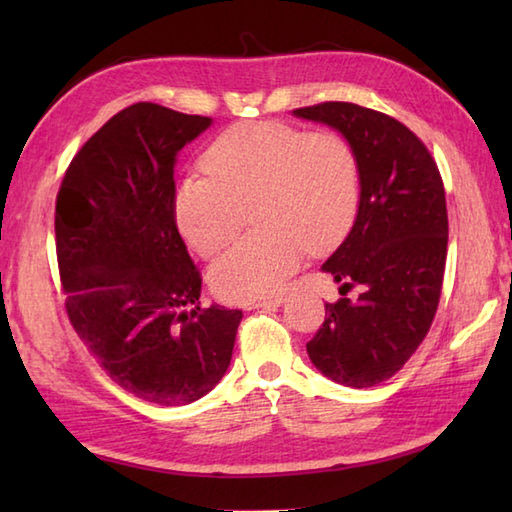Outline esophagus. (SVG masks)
<instances>
[{
  "mask_svg": "<svg viewBox=\"0 0 512 512\" xmlns=\"http://www.w3.org/2000/svg\"><path fill=\"white\" fill-rule=\"evenodd\" d=\"M281 303H284V297H270L264 301H257V303H250V308L259 310V308H279Z\"/></svg>",
  "mask_w": 512,
  "mask_h": 512,
  "instance_id": "34e87169",
  "label": "esophagus"
}]
</instances>
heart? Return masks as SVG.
Returning <instances> with one entry per match:
<instances>
[{
    "label": "heart",
    "mask_w": 512,
    "mask_h": 512,
    "mask_svg": "<svg viewBox=\"0 0 512 512\" xmlns=\"http://www.w3.org/2000/svg\"><path fill=\"white\" fill-rule=\"evenodd\" d=\"M209 178H187L173 191V220L202 257L237 235L250 209L257 233L239 239L209 268V284L228 303L277 295L295 273L303 246L328 250L350 231L358 206V167L336 132H310L273 121L239 123L202 158Z\"/></svg>",
    "instance_id": "heart-1"
}]
</instances>
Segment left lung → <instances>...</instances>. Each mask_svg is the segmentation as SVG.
Here are the masks:
<instances>
[{
    "label": "left lung",
    "mask_w": 512,
    "mask_h": 512,
    "mask_svg": "<svg viewBox=\"0 0 512 512\" xmlns=\"http://www.w3.org/2000/svg\"><path fill=\"white\" fill-rule=\"evenodd\" d=\"M292 114L350 143L361 187L350 233L321 266L343 297L325 303L306 350L334 383L374 387L409 361L436 317L449 242L440 171L420 138L387 114L339 101ZM352 287L354 300L344 297Z\"/></svg>",
    "instance_id": "8db88e82"
}]
</instances>
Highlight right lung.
Segmentation results:
<instances>
[{
    "instance_id": "right-lung-1",
    "label": "right lung",
    "mask_w": 512,
    "mask_h": 512,
    "mask_svg": "<svg viewBox=\"0 0 512 512\" xmlns=\"http://www.w3.org/2000/svg\"><path fill=\"white\" fill-rule=\"evenodd\" d=\"M213 118L136 103L70 162L54 235L65 310L116 385L162 407L206 396L231 365L242 310L200 308L173 220V167Z\"/></svg>"
}]
</instances>
